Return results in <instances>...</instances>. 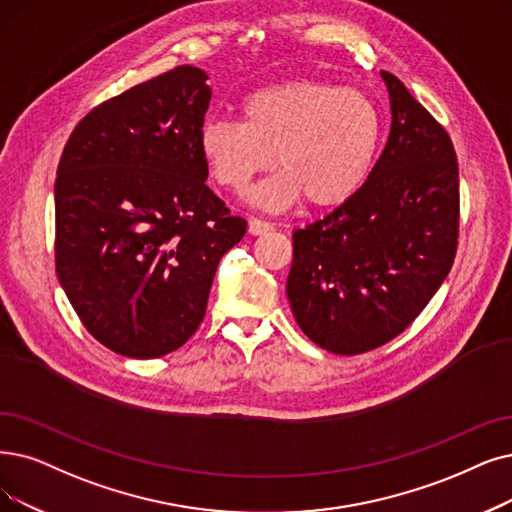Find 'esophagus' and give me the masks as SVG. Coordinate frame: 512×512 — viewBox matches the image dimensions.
Masks as SVG:
<instances>
[{
	"label": "esophagus",
	"mask_w": 512,
	"mask_h": 512,
	"mask_svg": "<svg viewBox=\"0 0 512 512\" xmlns=\"http://www.w3.org/2000/svg\"><path fill=\"white\" fill-rule=\"evenodd\" d=\"M275 227L271 222H267V220H260V218H252L250 220V227H248V231L252 233V235H267V233H271Z\"/></svg>",
	"instance_id": "1"
}]
</instances>
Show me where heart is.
<instances>
[{
  "label": "heart",
  "instance_id": "obj_1",
  "mask_svg": "<svg viewBox=\"0 0 512 512\" xmlns=\"http://www.w3.org/2000/svg\"><path fill=\"white\" fill-rule=\"evenodd\" d=\"M382 138V115L361 90L323 81H285L241 102V121L206 119L199 155L220 187L243 193L273 163L279 170L252 201L285 210L306 195L313 206H338L370 178Z\"/></svg>",
  "mask_w": 512,
  "mask_h": 512
}]
</instances>
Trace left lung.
I'll list each match as a JSON object with an SVG mask.
<instances>
[{"instance_id": "1", "label": "left lung", "mask_w": 512, "mask_h": 512, "mask_svg": "<svg viewBox=\"0 0 512 512\" xmlns=\"http://www.w3.org/2000/svg\"><path fill=\"white\" fill-rule=\"evenodd\" d=\"M391 134L365 185L294 231L292 313L321 349L359 355L399 336L452 269L460 227L452 140L395 75Z\"/></svg>"}]
</instances>
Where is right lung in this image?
<instances>
[{
	"instance_id": "right-lung-1",
	"label": "right lung",
	"mask_w": 512,
	"mask_h": 512,
	"mask_svg": "<svg viewBox=\"0 0 512 512\" xmlns=\"http://www.w3.org/2000/svg\"><path fill=\"white\" fill-rule=\"evenodd\" d=\"M206 79L182 65L102 102L58 163V281L86 330L124 357H163L197 332L218 262L245 235L206 185Z\"/></svg>"
}]
</instances>
